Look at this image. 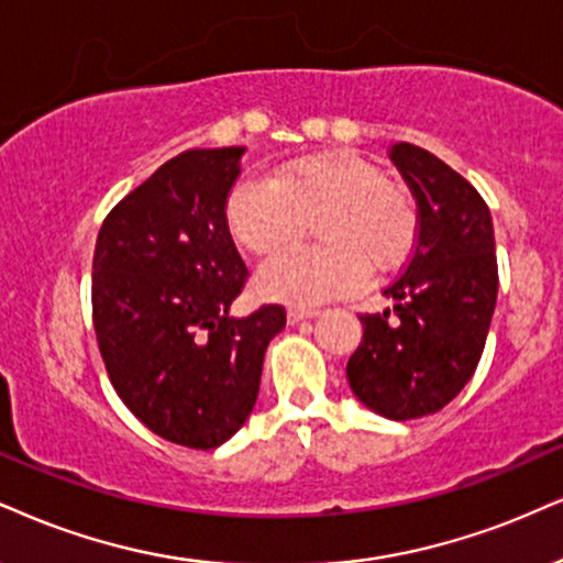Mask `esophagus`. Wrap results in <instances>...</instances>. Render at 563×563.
<instances>
[{
	"instance_id": "34e87169",
	"label": "esophagus",
	"mask_w": 563,
	"mask_h": 563,
	"mask_svg": "<svg viewBox=\"0 0 563 563\" xmlns=\"http://www.w3.org/2000/svg\"><path fill=\"white\" fill-rule=\"evenodd\" d=\"M318 310L316 308H292L287 313V321L289 323H300V321H308V318H316Z\"/></svg>"
}]
</instances>
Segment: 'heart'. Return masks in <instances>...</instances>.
I'll return each instance as SVG.
<instances>
[{"label": "heart", "instance_id": "1", "mask_svg": "<svg viewBox=\"0 0 563 563\" xmlns=\"http://www.w3.org/2000/svg\"><path fill=\"white\" fill-rule=\"evenodd\" d=\"M321 220L323 249L288 251L258 271L268 300L318 305L357 292L367 266L399 268L418 242V206L384 169L355 154H318L284 164L274 177L240 179L227 200V227L253 255H271Z\"/></svg>", "mask_w": 563, "mask_h": 563}]
</instances>
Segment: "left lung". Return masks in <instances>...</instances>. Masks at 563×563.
<instances>
[{
    "label": "left lung",
    "mask_w": 563,
    "mask_h": 563,
    "mask_svg": "<svg viewBox=\"0 0 563 563\" xmlns=\"http://www.w3.org/2000/svg\"><path fill=\"white\" fill-rule=\"evenodd\" d=\"M418 200V242L384 289L394 308L360 316L346 363L355 397L388 420L439 412L481 363L498 295L490 211L449 164L412 143L388 151Z\"/></svg>",
    "instance_id": "8db88e82"
}]
</instances>
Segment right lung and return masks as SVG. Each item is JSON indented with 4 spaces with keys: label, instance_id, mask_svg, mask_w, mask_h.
Wrapping results in <instances>:
<instances>
[{
    "label": "right lung",
    "instance_id": "1",
    "mask_svg": "<svg viewBox=\"0 0 563 563\" xmlns=\"http://www.w3.org/2000/svg\"><path fill=\"white\" fill-rule=\"evenodd\" d=\"M245 148L185 151L103 219L93 253V329L114 391L162 439L217 449L258 399L282 305L229 316L247 268L227 227Z\"/></svg>",
    "mask_w": 563,
    "mask_h": 563
}]
</instances>
